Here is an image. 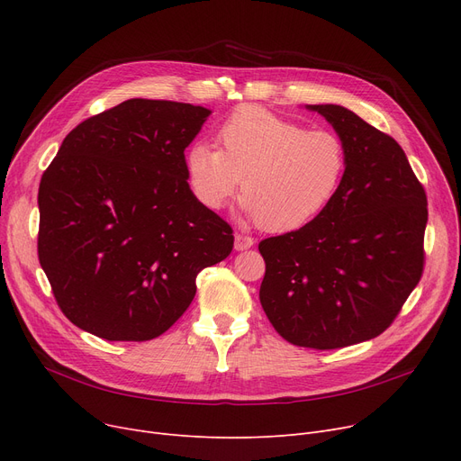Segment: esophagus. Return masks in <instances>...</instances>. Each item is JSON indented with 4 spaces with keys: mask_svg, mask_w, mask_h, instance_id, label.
Masks as SVG:
<instances>
[{
    "mask_svg": "<svg viewBox=\"0 0 461 461\" xmlns=\"http://www.w3.org/2000/svg\"><path fill=\"white\" fill-rule=\"evenodd\" d=\"M252 245H254V237L243 235V233H237L235 235V250H247Z\"/></svg>",
    "mask_w": 461,
    "mask_h": 461,
    "instance_id": "34e87169",
    "label": "esophagus"
}]
</instances>
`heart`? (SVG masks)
<instances>
[{"mask_svg":"<svg viewBox=\"0 0 461 461\" xmlns=\"http://www.w3.org/2000/svg\"><path fill=\"white\" fill-rule=\"evenodd\" d=\"M216 141L221 149L194 143L186 151L194 198L207 209H221L243 176V211L273 233L295 231L318 218L348 169L340 136L308 131L259 106L233 112L218 129Z\"/></svg>","mask_w":461,"mask_h":461,"instance_id":"b5f03b06","label":"heart"}]
</instances>
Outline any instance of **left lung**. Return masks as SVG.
Instances as JSON below:
<instances>
[{"label": "left lung", "mask_w": 461, "mask_h": 461, "mask_svg": "<svg viewBox=\"0 0 461 461\" xmlns=\"http://www.w3.org/2000/svg\"><path fill=\"white\" fill-rule=\"evenodd\" d=\"M342 138L348 169L329 207L263 239V312L289 344L340 349L389 329L424 271L428 200L398 141L344 106H308Z\"/></svg>", "instance_id": "left-lung-1"}]
</instances>
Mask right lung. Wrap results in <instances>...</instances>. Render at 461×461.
Returning <instances> with one entry per match:
<instances>
[{
	"label": "right lung",
	"instance_id": "obj_1",
	"mask_svg": "<svg viewBox=\"0 0 461 461\" xmlns=\"http://www.w3.org/2000/svg\"><path fill=\"white\" fill-rule=\"evenodd\" d=\"M211 112L131 99L72 129L39 185L41 267L68 321L108 342L153 340L196 295L233 230L188 186L185 149Z\"/></svg>",
	"mask_w": 461,
	"mask_h": 461
}]
</instances>
